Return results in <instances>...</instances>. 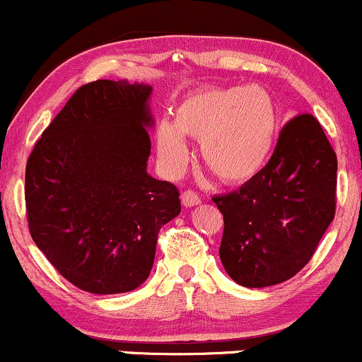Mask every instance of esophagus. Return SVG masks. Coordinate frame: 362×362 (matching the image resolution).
<instances>
[{
	"label": "esophagus",
	"mask_w": 362,
	"mask_h": 362,
	"mask_svg": "<svg viewBox=\"0 0 362 362\" xmlns=\"http://www.w3.org/2000/svg\"><path fill=\"white\" fill-rule=\"evenodd\" d=\"M180 197H182V204L185 207H194L201 204V197H199V194L194 192V190H184Z\"/></svg>",
	"instance_id": "1"
}]
</instances>
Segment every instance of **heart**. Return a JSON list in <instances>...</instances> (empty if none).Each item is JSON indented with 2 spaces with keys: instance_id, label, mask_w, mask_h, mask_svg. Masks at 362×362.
<instances>
[{
  "instance_id": "obj_1",
  "label": "heart",
  "mask_w": 362,
  "mask_h": 362,
  "mask_svg": "<svg viewBox=\"0 0 362 362\" xmlns=\"http://www.w3.org/2000/svg\"><path fill=\"white\" fill-rule=\"evenodd\" d=\"M276 132V103L264 88H207L177 107L173 124L158 126L156 149L167 170L180 172L190 156L184 136L192 138L213 175L224 184H243L265 167Z\"/></svg>"
}]
</instances>
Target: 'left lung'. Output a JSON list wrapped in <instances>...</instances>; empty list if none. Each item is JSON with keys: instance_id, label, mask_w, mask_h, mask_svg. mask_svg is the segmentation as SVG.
<instances>
[{"instance_id": "8db88e82", "label": "left lung", "mask_w": 362, "mask_h": 362, "mask_svg": "<svg viewBox=\"0 0 362 362\" xmlns=\"http://www.w3.org/2000/svg\"><path fill=\"white\" fill-rule=\"evenodd\" d=\"M335 197L337 155L313 115H296L252 180L213 197L224 221V271L245 288H267L296 276L334 221Z\"/></svg>"}]
</instances>
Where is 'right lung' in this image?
Instances as JSON below:
<instances>
[{
    "instance_id": "add662e5",
    "label": "right lung",
    "mask_w": 362,
    "mask_h": 362,
    "mask_svg": "<svg viewBox=\"0 0 362 362\" xmlns=\"http://www.w3.org/2000/svg\"><path fill=\"white\" fill-rule=\"evenodd\" d=\"M149 85H83L37 141L25 170L27 221L64 279L93 294L148 279L161 226L180 214L178 189L146 172Z\"/></svg>"
}]
</instances>
